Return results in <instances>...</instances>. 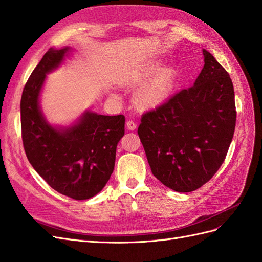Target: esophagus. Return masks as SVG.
<instances>
[{
    "label": "esophagus",
    "mask_w": 262,
    "mask_h": 262,
    "mask_svg": "<svg viewBox=\"0 0 262 262\" xmlns=\"http://www.w3.org/2000/svg\"><path fill=\"white\" fill-rule=\"evenodd\" d=\"M126 126H127V129H129V130H134L137 128V124L134 121H128L126 123Z\"/></svg>",
    "instance_id": "obj_1"
}]
</instances>
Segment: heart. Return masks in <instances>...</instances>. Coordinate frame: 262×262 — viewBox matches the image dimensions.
Returning a JSON list of instances; mask_svg holds the SVG:
<instances>
[{"label":"heart","mask_w":262,"mask_h":262,"mask_svg":"<svg viewBox=\"0 0 262 262\" xmlns=\"http://www.w3.org/2000/svg\"><path fill=\"white\" fill-rule=\"evenodd\" d=\"M158 63H149L134 71L127 82L130 84L143 83L159 70ZM174 85V72L171 69H162L155 77L141 84L135 93V100L141 107H155L166 101Z\"/></svg>","instance_id":"heart-1"}]
</instances>
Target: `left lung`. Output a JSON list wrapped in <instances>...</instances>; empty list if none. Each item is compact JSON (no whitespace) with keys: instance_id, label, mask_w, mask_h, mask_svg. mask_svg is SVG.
<instances>
[{"instance_id":"1","label":"left lung","mask_w":262,"mask_h":262,"mask_svg":"<svg viewBox=\"0 0 262 262\" xmlns=\"http://www.w3.org/2000/svg\"><path fill=\"white\" fill-rule=\"evenodd\" d=\"M194 85L141 116L138 136L152 174L177 192L210 181L226 158L236 126L233 82L212 54Z\"/></svg>"}]
</instances>
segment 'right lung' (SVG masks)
<instances>
[{"instance_id": "add662e5", "label": "right lung", "mask_w": 262, "mask_h": 262, "mask_svg": "<svg viewBox=\"0 0 262 262\" xmlns=\"http://www.w3.org/2000/svg\"><path fill=\"white\" fill-rule=\"evenodd\" d=\"M68 47L50 48L27 80L20 99L21 139L28 161L57 192L73 200L98 194L113 173L116 147L125 134V116L86 112L66 129L51 127L38 96L46 73L61 63Z\"/></svg>"}]
</instances>
